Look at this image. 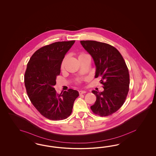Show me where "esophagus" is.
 Wrapping results in <instances>:
<instances>
[{"label":"esophagus","mask_w":156,"mask_h":156,"mask_svg":"<svg viewBox=\"0 0 156 156\" xmlns=\"http://www.w3.org/2000/svg\"><path fill=\"white\" fill-rule=\"evenodd\" d=\"M86 92L85 91H83V90H80L79 91V93H80V94H85L86 93Z\"/></svg>","instance_id":"esophagus-1"}]
</instances>
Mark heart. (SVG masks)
Masks as SVG:
<instances>
[{
  "label": "heart",
  "mask_w": 156,
  "mask_h": 156,
  "mask_svg": "<svg viewBox=\"0 0 156 156\" xmlns=\"http://www.w3.org/2000/svg\"><path fill=\"white\" fill-rule=\"evenodd\" d=\"M86 55H88V54H86V53H85V52H80V53L79 54V55H78V58H79V59H80V58H81L85 57V56H86ZM65 61V59H63V60L62 62V68H63V67H64ZM76 82H77V83H80V82H81V80H76Z\"/></svg>",
  "instance_id": "1"
}]
</instances>
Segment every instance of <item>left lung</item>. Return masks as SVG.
Masks as SVG:
<instances>
[{"instance_id":"8db88e82","label":"left lung","mask_w":156,"mask_h":156,"mask_svg":"<svg viewBox=\"0 0 156 156\" xmlns=\"http://www.w3.org/2000/svg\"><path fill=\"white\" fill-rule=\"evenodd\" d=\"M80 43L93 57L96 66L95 78H101L104 91L93 90L97 100L90 108L93 113L106 117L116 112L125 102L129 90L128 67L121 53L115 47L94 41Z\"/></svg>"}]
</instances>
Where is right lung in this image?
Segmentation results:
<instances>
[{
    "label": "right lung",
    "mask_w": 156,
    "mask_h": 156,
    "mask_svg": "<svg viewBox=\"0 0 156 156\" xmlns=\"http://www.w3.org/2000/svg\"><path fill=\"white\" fill-rule=\"evenodd\" d=\"M74 42H57L41 47L34 53L27 65L24 82L28 98L38 112L50 120L69 117L79 96L76 90L70 89L58 94L54 88L63 59Z\"/></svg>",
    "instance_id": "1"
}]
</instances>
